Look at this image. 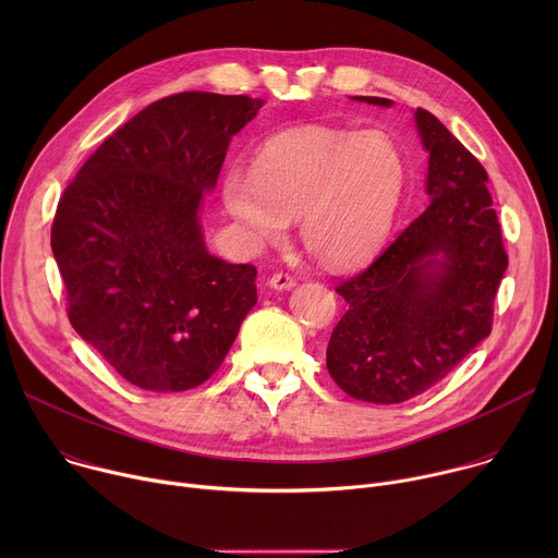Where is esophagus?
I'll return each mask as SVG.
<instances>
[{"label": "esophagus", "mask_w": 558, "mask_h": 558, "mask_svg": "<svg viewBox=\"0 0 558 558\" xmlns=\"http://www.w3.org/2000/svg\"><path fill=\"white\" fill-rule=\"evenodd\" d=\"M267 284L276 291H289V289L295 287V278H291L289 274H274Z\"/></svg>", "instance_id": "1"}]
</instances>
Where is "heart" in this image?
Here are the masks:
<instances>
[{
    "label": "heart",
    "mask_w": 558,
    "mask_h": 558,
    "mask_svg": "<svg viewBox=\"0 0 558 558\" xmlns=\"http://www.w3.org/2000/svg\"><path fill=\"white\" fill-rule=\"evenodd\" d=\"M404 183V156L384 132L306 125L269 138L254 170L229 168L220 201L247 247L282 243L300 218L306 250L344 269L384 245Z\"/></svg>",
    "instance_id": "obj_1"
}]
</instances>
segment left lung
Instances as JSON below:
<instances>
[{"instance_id":"8db88e82","label":"left lung","mask_w":558,"mask_h":558,"mask_svg":"<svg viewBox=\"0 0 558 558\" xmlns=\"http://www.w3.org/2000/svg\"><path fill=\"white\" fill-rule=\"evenodd\" d=\"M413 119L428 151V205L368 269L336 289L349 308L327 347L336 384L371 404L428 390L488 338L508 267L484 166L430 112L417 108Z\"/></svg>"}]
</instances>
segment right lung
I'll return each instance as SVG.
<instances>
[{
  "instance_id": "obj_1",
  "label": "right lung",
  "mask_w": 558,
  "mask_h": 558,
  "mask_svg": "<svg viewBox=\"0 0 558 558\" xmlns=\"http://www.w3.org/2000/svg\"><path fill=\"white\" fill-rule=\"evenodd\" d=\"M263 104L214 93L154 101L99 145L57 205L50 245L70 325L143 390L209 379L258 302L254 265L209 254L201 207Z\"/></svg>"
}]
</instances>
